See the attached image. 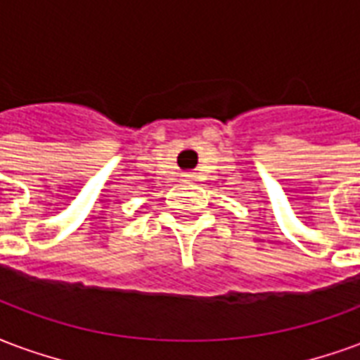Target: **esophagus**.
I'll return each instance as SVG.
<instances>
[{
  "instance_id": "34e87169",
  "label": "esophagus",
  "mask_w": 360,
  "mask_h": 360,
  "mask_svg": "<svg viewBox=\"0 0 360 360\" xmlns=\"http://www.w3.org/2000/svg\"><path fill=\"white\" fill-rule=\"evenodd\" d=\"M198 174L195 172H184L182 174V182H195Z\"/></svg>"
}]
</instances>
